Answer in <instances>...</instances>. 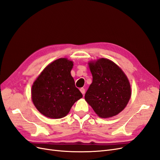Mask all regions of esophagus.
Returning <instances> with one entry per match:
<instances>
[{
	"label": "esophagus",
	"mask_w": 160,
	"mask_h": 160,
	"mask_svg": "<svg viewBox=\"0 0 160 160\" xmlns=\"http://www.w3.org/2000/svg\"><path fill=\"white\" fill-rule=\"evenodd\" d=\"M80 91L81 92V93L83 94V95H84L85 93V90L84 88H81V89H80Z\"/></svg>",
	"instance_id": "1"
}]
</instances>
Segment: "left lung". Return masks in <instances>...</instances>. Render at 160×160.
I'll return each instance as SVG.
<instances>
[{
	"instance_id": "left-lung-1",
	"label": "left lung",
	"mask_w": 160,
	"mask_h": 160,
	"mask_svg": "<svg viewBox=\"0 0 160 160\" xmlns=\"http://www.w3.org/2000/svg\"><path fill=\"white\" fill-rule=\"evenodd\" d=\"M93 81L85 99L101 118L117 115L125 108L132 96L127 75L112 61L100 58L88 62Z\"/></svg>"
}]
</instances>
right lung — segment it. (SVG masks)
<instances>
[{"mask_svg": "<svg viewBox=\"0 0 160 160\" xmlns=\"http://www.w3.org/2000/svg\"><path fill=\"white\" fill-rule=\"evenodd\" d=\"M72 67L73 61L60 58L46 66L33 82L32 101L45 117L51 119L65 117L76 101L83 98L71 76Z\"/></svg>", "mask_w": 160, "mask_h": 160, "instance_id": "obj_1", "label": "right lung"}]
</instances>
